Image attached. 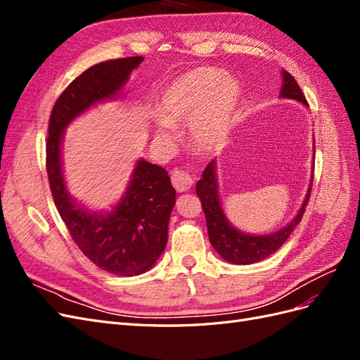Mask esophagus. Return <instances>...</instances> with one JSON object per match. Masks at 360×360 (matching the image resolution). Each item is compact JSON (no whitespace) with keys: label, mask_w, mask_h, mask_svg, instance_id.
<instances>
[{"label":"esophagus","mask_w":360,"mask_h":360,"mask_svg":"<svg viewBox=\"0 0 360 360\" xmlns=\"http://www.w3.org/2000/svg\"><path fill=\"white\" fill-rule=\"evenodd\" d=\"M171 181H172V186L176 188L177 192H186L192 188L193 184V179L189 176L186 171H174L172 176H171Z\"/></svg>","instance_id":"1"}]
</instances>
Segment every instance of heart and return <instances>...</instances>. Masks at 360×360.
I'll return each instance as SVG.
<instances>
[{
  "instance_id": "1",
  "label": "heart",
  "mask_w": 360,
  "mask_h": 360,
  "mask_svg": "<svg viewBox=\"0 0 360 360\" xmlns=\"http://www.w3.org/2000/svg\"><path fill=\"white\" fill-rule=\"evenodd\" d=\"M238 101V85L222 72L200 68L184 73L162 93L155 138L160 144L176 139L172 126L191 124L193 143L200 148L221 147L231 129Z\"/></svg>"
}]
</instances>
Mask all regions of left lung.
<instances>
[{"label":"left lung","mask_w":360,"mask_h":360,"mask_svg":"<svg viewBox=\"0 0 360 360\" xmlns=\"http://www.w3.org/2000/svg\"><path fill=\"white\" fill-rule=\"evenodd\" d=\"M282 78H284V82H282L281 86V97H284V99H294L308 106L307 97L303 96L300 86L294 81L292 76L284 70L282 72ZM311 188L312 181L309 183L308 193L307 197H304L300 210L288 225L281 228L279 231L270 233L266 236L245 234L236 230V228L228 222L226 216L222 210L219 192H217L216 165L214 160H212L209 165L205 167L202 172V179L198 180L197 183V195L201 200L207 222V231H209L212 246L225 261H230V263L234 264H252L257 263V261L270 257L285 243L294 228H296L297 224L302 221L304 207H307L309 201Z\"/></svg>","instance_id":"1"}]
</instances>
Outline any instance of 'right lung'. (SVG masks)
Masks as SVG:
<instances>
[{"instance_id": "add662e5", "label": "right lung", "mask_w": 360, "mask_h": 360, "mask_svg": "<svg viewBox=\"0 0 360 360\" xmlns=\"http://www.w3.org/2000/svg\"><path fill=\"white\" fill-rule=\"evenodd\" d=\"M143 57L108 60L82 72L52 108L46 139V171L53 202L82 254L105 271L136 276L156 264L168 240L176 189L168 172L144 159L136 162L120 202L108 213L89 212L70 197L63 177L64 129L93 105L114 99Z\"/></svg>"}]
</instances>
